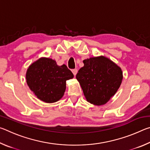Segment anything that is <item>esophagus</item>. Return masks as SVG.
<instances>
[{"instance_id": "esophagus-1", "label": "esophagus", "mask_w": 150, "mask_h": 150, "mask_svg": "<svg viewBox=\"0 0 150 150\" xmlns=\"http://www.w3.org/2000/svg\"><path fill=\"white\" fill-rule=\"evenodd\" d=\"M72 73H73V75H74V76L76 75V74L77 73V69H72Z\"/></svg>"}]
</instances>
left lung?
Masks as SVG:
<instances>
[{
  "label": "left lung",
  "mask_w": 150,
  "mask_h": 150,
  "mask_svg": "<svg viewBox=\"0 0 150 150\" xmlns=\"http://www.w3.org/2000/svg\"><path fill=\"white\" fill-rule=\"evenodd\" d=\"M84 66L76 75L85 97L94 105H104L117 92L122 81V71L103 55L83 60Z\"/></svg>",
  "instance_id": "left-lung-1"
}]
</instances>
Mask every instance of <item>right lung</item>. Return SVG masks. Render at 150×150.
<instances>
[{
  "label": "right lung",
  "instance_id": "1",
  "mask_svg": "<svg viewBox=\"0 0 150 150\" xmlns=\"http://www.w3.org/2000/svg\"><path fill=\"white\" fill-rule=\"evenodd\" d=\"M73 77L65 65H57L55 60L45 57L33 62L26 73L30 89L38 99L46 103L59 100L64 95L66 81Z\"/></svg>",
  "mask_w": 150,
  "mask_h": 150
}]
</instances>
